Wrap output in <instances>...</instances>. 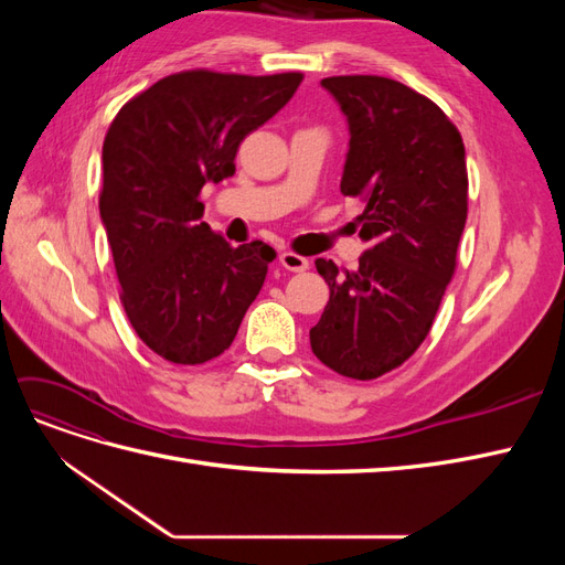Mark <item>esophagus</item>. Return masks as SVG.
I'll use <instances>...</instances> for the list:
<instances>
[{
    "label": "esophagus",
    "mask_w": 565,
    "mask_h": 565,
    "mask_svg": "<svg viewBox=\"0 0 565 565\" xmlns=\"http://www.w3.org/2000/svg\"><path fill=\"white\" fill-rule=\"evenodd\" d=\"M280 266L287 268V270H295V273H301L309 268V259H303V256L295 254V252H282L280 254Z\"/></svg>",
    "instance_id": "obj_1"
}]
</instances>
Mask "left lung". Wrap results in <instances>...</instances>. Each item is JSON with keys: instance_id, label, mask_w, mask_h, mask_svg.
Segmentation results:
<instances>
[{"instance_id": "obj_1", "label": "left lung", "mask_w": 565, "mask_h": 565, "mask_svg": "<svg viewBox=\"0 0 565 565\" xmlns=\"http://www.w3.org/2000/svg\"><path fill=\"white\" fill-rule=\"evenodd\" d=\"M349 122L341 193L361 198L355 270L316 259L330 301L311 328L318 361L351 380L403 365L431 330L467 224V160L434 100L377 75L324 77Z\"/></svg>"}]
</instances>
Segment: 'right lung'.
<instances>
[{
    "label": "right lung",
    "mask_w": 565,
    "mask_h": 565,
    "mask_svg": "<svg viewBox=\"0 0 565 565\" xmlns=\"http://www.w3.org/2000/svg\"><path fill=\"white\" fill-rule=\"evenodd\" d=\"M301 79L177 73L113 119L100 221L131 328L169 363L200 365L224 353L276 259L262 241L231 247L204 224L200 191L235 174L245 136L268 122Z\"/></svg>",
    "instance_id": "obj_1"
}]
</instances>
